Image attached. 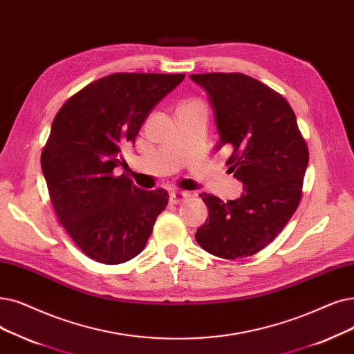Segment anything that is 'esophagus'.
<instances>
[{
    "mask_svg": "<svg viewBox=\"0 0 354 354\" xmlns=\"http://www.w3.org/2000/svg\"><path fill=\"white\" fill-rule=\"evenodd\" d=\"M189 198V194L188 192H182V191H174L169 194V203L171 204H180L183 201H187V199Z\"/></svg>",
    "mask_w": 354,
    "mask_h": 354,
    "instance_id": "1",
    "label": "esophagus"
}]
</instances>
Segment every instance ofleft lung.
Returning a JSON list of instances; mask_svg holds the SVG:
<instances>
[{"instance_id":"obj_1","label":"left lung","mask_w":354,"mask_h":354,"mask_svg":"<svg viewBox=\"0 0 354 354\" xmlns=\"http://www.w3.org/2000/svg\"><path fill=\"white\" fill-rule=\"evenodd\" d=\"M208 95L220 143L232 149L228 172L243 183L233 201L201 194L208 218L196 230L201 248L223 259L265 249L298 208L308 149L288 101L243 73H195Z\"/></svg>"}]
</instances>
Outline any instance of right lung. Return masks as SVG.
I'll return each instance as SVG.
<instances>
[{"label": "right lung", "instance_id": "1", "mask_svg": "<svg viewBox=\"0 0 354 354\" xmlns=\"http://www.w3.org/2000/svg\"><path fill=\"white\" fill-rule=\"evenodd\" d=\"M183 73H113L91 82L56 114L41 171L60 224L91 259L118 265L139 254L165 209V189L137 188L121 151Z\"/></svg>", "mask_w": 354, "mask_h": 354}]
</instances>
